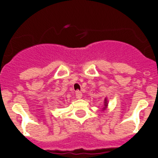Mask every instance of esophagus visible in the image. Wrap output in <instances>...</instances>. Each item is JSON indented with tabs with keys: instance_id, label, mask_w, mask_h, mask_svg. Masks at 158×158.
I'll use <instances>...</instances> for the list:
<instances>
[{
	"instance_id": "obj_1",
	"label": "esophagus",
	"mask_w": 158,
	"mask_h": 158,
	"mask_svg": "<svg viewBox=\"0 0 158 158\" xmlns=\"http://www.w3.org/2000/svg\"><path fill=\"white\" fill-rule=\"evenodd\" d=\"M75 96L77 99H80V98H82V93L78 90V91H76Z\"/></svg>"
}]
</instances>
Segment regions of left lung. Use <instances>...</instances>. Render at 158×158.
I'll use <instances>...</instances> for the list:
<instances>
[{
    "mask_svg": "<svg viewBox=\"0 0 158 158\" xmlns=\"http://www.w3.org/2000/svg\"><path fill=\"white\" fill-rule=\"evenodd\" d=\"M107 106H108V102H107V99L105 98V100H104V106H103V108L102 109V111H105L106 107H107Z\"/></svg>",
    "mask_w": 158,
    "mask_h": 158,
    "instance_id": "1",
    "label": "left lung"
}]
</instances>
